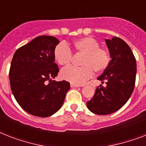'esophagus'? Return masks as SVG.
I'll use <instances>...</instances> for the list:
<instances>
[{
    "instance_id": "esophagus-1",
    "label": "esophagus",
    "mask_w": 146,
    "mask_h": 146,
    "mask_svg": "<svg viewBox=\"0 0 146 146\" xmlns=\"http://www.w3.org/2000/svg\"><path fill=\"white\" fill-rule=\"evenodd\" d=\"M71 88H77V87H80L79 85H76V84H73V83H71L70 84Z\"/></svg>"
}]
</instances>
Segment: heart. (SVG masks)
Returning a JSON list of instances; mask_svg holds the SVG:
<instances>
[{
    "label": "heart",
    "instance_id": "1",
    "mask_svg": "<svg viewBox=\"0 0 146 146\" xmlns=\"http://www.w3.org/2000/svg\"><path fill=\"white\" fill-rule=\"evenodd\" d=\"M76 52L82 54L80 60L82 66H69L61 71V77L64 80L76 85L83 84L96 73H102L108 68L111 57L108 50L100 48L99 42L92 37L81 38L72 44ZM55 60L61 66H68L71 63L73 54L67 45L60 43L54 50Z\"/></svg>",
    "mask_w": 146,
    "mask_h": 146
}]
</instances>
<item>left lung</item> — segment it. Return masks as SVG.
<instances>
[{
  "label": "left lung",
  "mask_w": 146,
  "mask_h": 146,
  "mask_svg": "<svg viewBox=\"0 0 146 146\" xmlns=\"http://www.w3.org/2000/svg\"><path fill=\"white\" fill-rule=\"evenodd\" d=\"M111 61L108 68L97 79L105 82L100 85L93 98L86 103L87 108L96 114L107 115L124 105L133 92L136 75V62L126 42L118 37L105 39Z\"/></svg>",
  "instance_id": "left-lung-1"
}]
</instances>
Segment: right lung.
<instances>
[{
  "mask_svg": "<svg viewBox=\"0 0 146 146\" xmlns=\"http://www.w3.org/2000/svg\"><path fill=\"white\" fill-rule=\"evenodd\" d=\"M59 42L57 38L41 35L17 49L13 55L9 73L11 91L22 108L32 115H53L61 108L70 88L65 80H51L59 72L54 56Z\"/></svg>",
  "mask_w": 146,
  "mask_h": 146,
  "instance_id": "add662e5",
  "label": "right lung"
}]
</instances>
